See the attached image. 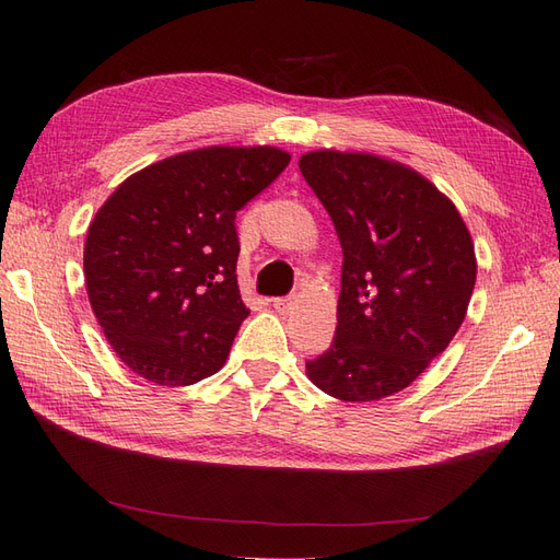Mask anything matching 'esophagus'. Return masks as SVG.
Returning <instances> with one entry per match:
<instances>
[{"label": "esophagus", "mask_w": 560, "mask_h": 560, "mask_svg": "<svg viewBox=\"0 0 560 560\" xmlns=\"http://www.w3.org/2000/svg\"><path fill=\"white\" fill-rule=\"evenodd\" d=\"M273 308H276L280 315H287V313H292V308H294V301H292L290 296L273 299Z\"/></svg>", "instance_id": "obj_1"}]
</instances>
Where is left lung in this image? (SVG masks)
Listing matches in <instances>:
<instances>
[{
	"label": "left lung",
	"instance_id": "left-lung-1",
	"mask_svg": "<svg viewBox=\"0 0 560 560\" xmlns=\"http://www.w3.org/2000/svg\"><path fill=\"white\" fill-rule=\"evenodd\" d=\"M299 167L343 247L334 343L306 374L343 401L395 395L463 325L477 282L471 235L453 200L404 163L317 149Z\"/></svg>",
	"mask_w": 560,
	"mask_h": 560
}]
</instances>
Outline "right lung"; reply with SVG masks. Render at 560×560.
Here are the masks:
<instances>
[{"label": "right lung", "mask_w": 560, "mask_h": 560, "mask_svg": "<svg viewBox=\"0 0 560 560\" xmlns=\"http://www.w3.org/2000/svg\"><path fill=\"white\" fill-rule=\"evenodd\" d=\"M290 161L278 147L184 151L124 179L97 210L83 245L86 292L135 374L177 387L224 366L249 315L235 212Z\"/></svg>", "instance_id": "add662e5"}]
</instances>
